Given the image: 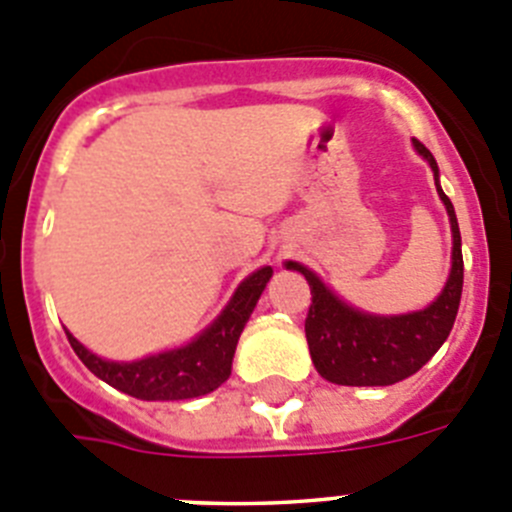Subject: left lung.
Here are the masks:
<instances>
[{
	"instance_id": "obj_1",
	"label": "left lung",
	"mask_w": 512,
	"mask_h": 512,
	"mask_svg": "<svg viewBox=\"0 0 512 512\" xmlns=\"http://www.w3.org/2000/svg\"><path fill=\"white\" fill-rule=\"evenodd\" d=\"M413 148L428 161L436 179L441 202L451 223V271L441 295L423 310L402 315H374L348 305L300 261H287V269L300 271L312 292L307 310L305 336L312 364L323 379L346 387H387L415 374L431 361L454 328L464 287V259H461V233L451 200L438 184V164L433 153L413 138Z\"/></svg>"
}]
</instances>
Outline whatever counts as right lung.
Returning a JSON list of instances; mask_svg holds the SVG:
<instances>
[{"mask_svg": "<svg viewBox=\"0 0 512 512\" xmlns=\"http://www.w3.org/2000/svg\"><path fill=\"white\" fill-rule=\"evenodd\" d=\"M274 269L261 266L248 274L238 287L223 312L202 330L200 336L179 348H169L161 354H151L138 361H110L92 354L81 346L69 330L71 348L94 377L107 382L115 390L125 392L138 400H189L217 390L230 377L235 346L251 318L253 307L259 302L266 282Z\"/></svg>", "mask_w": 512, "mask_h": 512, "instance_id": "obj_1", "label": "right lung"}]
</instances>
